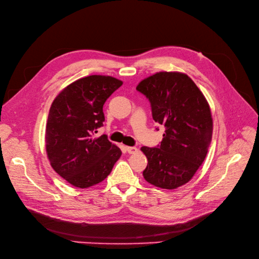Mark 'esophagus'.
Listing matches in <instances>:
<instances>
[{
    "mask_svg": "<svg viewBox=\"0 0 259 259\" xmlns=\"http://www.w3.org/2000/svg\"><path fill=\"white\" fill-rule=\"evenodd\" d=\"M125 149H126L128 154H135V153L138 152V149L136 146H125Z\"/></svg>",
    "mask_w": 259,
    "mask_h": 259,
    "instance_id": "obj_1",
    "label": "esophagus"
}]
</instances>
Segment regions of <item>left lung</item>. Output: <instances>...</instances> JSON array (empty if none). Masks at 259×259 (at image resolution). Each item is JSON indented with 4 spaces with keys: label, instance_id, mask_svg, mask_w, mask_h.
<instances>
[{
    "label": "left lung",
    "instance_id": "obj_1",
    "mask_svg": "<svg viewBox=\"0 0 259 259\" xmlns=\"http://www.w3.org/2000/svg\"><path fill=\"white\" fill-rule=\"evenodd\" d=\"M136 90L149 99L154 121L165 127L160 145L141 147L147 158L143 177L155 187L177 189L193 178L207 154L213 134L210 105L182 72H157Z\"/></svg>",
    "mask_w": 259,
    "mask_h": 259
}]
</instances>
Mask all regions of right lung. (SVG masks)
I'll return each instance as SVG.
<instances>
[{
	"mask_svg": "<svg viewBox=\"0 0 259 259\" xmlns=\"http://www.w3.org/2000/svg\"><path fill=\"white\" fill-rule=\"evenodd\" d=\"M122 84L110 76L81 78L66 86L49 109L47 157L53 168L73 187L85 189L103 181L122 154L105 135L94 137L103 126L105 101Z\"/></svg>",
	"mask_w": 259,
	"mask_h": 259,
	"instance_id": "obj_1",
	"label": "right lung"
}]
</instances>
